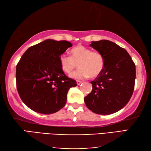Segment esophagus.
Wrapping results in <instances>:
<instances>
[{"label": "esophagus", "instance_id": "1", "mask_svg": "<svg viewBox=\"0 0 151 151\" xmlns=\"http://www.w3.org/2000/svg\"><path fill=\"white\" fill-rule=\"evenodd\" d=\"M81 83H82L81 81H77V85H81Z\"/></svg>", "mask_w": 151, "mask_h": 151}]
</instances>
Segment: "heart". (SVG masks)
<instances>
[{"instance_id":"b5f03b06","label":"heart","mask_w":151,"mask_h":151,"mask_svg":"<svg viewBox=\"0 0 151 151\" xmlns=\"http://www.w3.org/2000/svg\"><path fill=\"white\" fill-rule=\"evenodd\" d=\"M70 57L62 55L59 61L60 68L68 75L72 73L78 64L79 68L72 74L73 78L82 79L95 78L99 76L104 68V57L98 51H92L82 45H78L70 50Z\"/></svg>"}]
</instances>
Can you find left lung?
I'll return each mask as SVG.
<instances>
[{"mask_svg": "<svg viewBox=\"0 0 151 151\" xmlns=\"http://www.w3.org/2000/svg\"><path fill=\"white\" fill-rule=\"evenodd\" d=\"M90 46L102 54L104 68L94 81L85 103L92 111L110 115L123 108L133 94L136 65L127 50L111 41L92 42Z\"/></svg>", "mask_w": 151, "mask_h": 151, "instance_id": "obj_1", "label": "left lung"}]
</instances>
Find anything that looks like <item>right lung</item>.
Instances as JSON below:
<instances>
[{"label":"right lung","instance_id":"right-lung-1","mask_svg":"<svg viewBox=\"0 0 151 151\" xmlns=\"http://www.w3.org/2000/svg\"><path fill=\"white\" fill-rule=\"evenodd\" d=\"M72 46L66 40H45L22 55L16 66V85L21 100L30 109L49 115L65 106L68 92L77 83L64 74L59 58Z\"/></svg>","mask_w":151,"mask_h":151}]
</instances>
